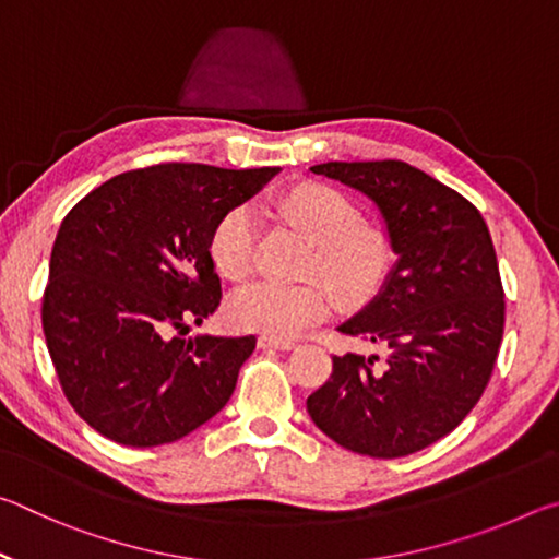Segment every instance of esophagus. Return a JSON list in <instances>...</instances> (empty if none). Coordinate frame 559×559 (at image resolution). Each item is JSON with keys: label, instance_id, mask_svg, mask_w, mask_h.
Returning <instances> with one entry per match:
<instances>
[{"label": "esophagus", "instance_id": "34e87169", "mask_svg": "<svg viewBox=\"0 0 559 559\" xmlns=\"http://www.w3.org/2000/svg\"><path fill=\"white\" fill-rule=\"evenodd\" d=\"M259 347H263V349H293V347H296V343H293V340H281V337L261 335L259 337Z\"/></svg>", "mask_w": 559, "mask_h": 559}]
</instances>
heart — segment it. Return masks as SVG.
<instances>
[{"instance_id": "1", "label": "heart", "mask_w": 559, "mask_h": 559, "mask_svg": "<svg viewBox=\"0 0 559 559\" xmlns=\"http://www.w3.org/2000/svg\"><path fill=\"white\" fill-rule=\"evenodd\" d=\"M276 210L288 224L316 241L308 271L323 276L340 298L359 302L380 288L392 263V241L384 229L359 222L355 202L340 189L302 182L276 197ZM259 216L251 206H231L210 236V257L229 281H243L257 266ZM333 293L323 281H257L234 293L229 318L243 330L290 337L325 320Z\"/></svg>"}]
</instances>
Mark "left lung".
Listing matches in <instances>:
<instances>
[{"instance_id": "obj_1", "label": "left lung", "mask_w": 559, "mask_h": 559, "mask_svg": "<svg viewBox=\"0 0 559 559\" xmlns=\"http://www.w3.org/2000/svg\"><path fill=\"white\" fill-rule=\"evenodd\" d=\"M310 169L380 206L396 263L380 296L337 328L386 357L333 355L308 414L349 451L409 456L456 429L493 374L506 293L490 231L466 197L400 159Z\"/></svg>"}]
</instances>
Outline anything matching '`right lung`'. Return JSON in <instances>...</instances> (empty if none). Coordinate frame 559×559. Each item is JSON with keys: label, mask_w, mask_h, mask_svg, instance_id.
<instances>
[{"label": "right lung", "mask_w": 559, "mask_h": 559, "mask_svg": "<svg viewBox=\"0 0 559 559\" xmlns=\"http://www.w3.org/2000/svg\"><path fill=\"white\" fill-rule=\"evenodd\" d=\"M276 173L140 167L110 177L66 214L41 323L66 400L88 427L147 449L224 409L257 337L179 335L219 308L214 224Z\"/></svg>", "instance_id": "add662e5"}]
</instances>
